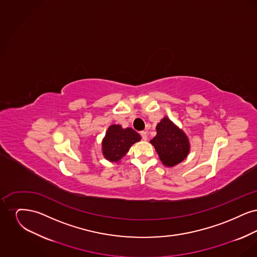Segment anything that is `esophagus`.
Segmentation results:
<instances>
[{"instance_id":"esophagus-1","label":"esophagus","mask_w":257,"mask_h":257,"mask_svg":"<svg viewBox=\"0 0 257 257\" xmlns=\"http://www.w3.org/2000/svg\"><path fill=\"white\" fill-rule=\"evenodd\" d=\"M141 136H142V139H143L144 141H147V133L146 131H142V132H141Z\"/></svg>"}]
</instances>
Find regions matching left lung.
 Masks as SVG:
<instances>
[{
  "label": "left lung",
  "mask_w": 257,
  "mask_h": 257,
  "mask_svg": "<svg viewBox=\"0 0 257 257\" xmlns=\"http://www.w3.org/2000/svg\"><path fill=\"white\" fill-rule=\"evenodd\" d=\"M157 135L150 141L166 167H174L190 152L189 139L170 118L164 117L156 126Z\"/></svg>",
  "instance_id": "1"
}]
</instances>
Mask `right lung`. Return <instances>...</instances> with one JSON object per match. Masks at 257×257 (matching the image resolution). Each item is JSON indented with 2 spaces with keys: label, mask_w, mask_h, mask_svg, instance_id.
I'll use <instances>...</instances> for the list:
<instances>
[{
  "label": "right lung",
  "mask_w": 257,
  "mask_h": 257,
  "mask_svg": "<svg viewBox=\"0 0 257 257\" xmlns=\"http://www.w3.org/2000/svg\"><path fill=\"white\" fill-rule=\"evenodd\" d=\"M139 141H141V136L134 129H123L120 125L112 124L108 128L102 142L103 155L110 162L117 163Z\"/></svg>",
  "instance_id": "right-lung-1"
}]
</instances>
